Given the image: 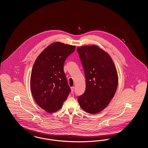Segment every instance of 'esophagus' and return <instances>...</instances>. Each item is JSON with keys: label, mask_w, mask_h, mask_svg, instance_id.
Segmentation results:
<instances>
[{"label": "esophagus", "mask_w": 148, "mask_h": 148, "mask_svg": "<svg viewBox=\"0 0 148 148\" xmlns=\"http://www.w3.org/2000/svg\"><path fill=\"white\" fill-rule=\"evenodd\" d=\"M71 93H73V92H74V90H75V87L74 86H72L71 88Z\"/></svg>", "instance_id": "obj_1"}]
</instances>
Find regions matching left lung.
Here are the masks:
<instances>
[{
	"mask_svg": "<svg viewBox=\"0 0 148 148\" xmlns=\"http://www.w3.org/2000/svg\"><path fill=\"white\" fill-rule=\"evenodd\" d=\"M86 80L85 92L78 97L81 108L96 114L109 104L118 84L117 71L110 56L96 45L77 47Z\"/></svg>",
	"mask_w": 148,
	"mask_h": 148,
	"instance_id": "left-lung-1",
	"label": "left lung"
}]
</instances>
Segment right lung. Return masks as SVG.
<instances>
[{
    "instance_id": "add662e5",
    "label": "right lung",
    "mask_w": 148,
    "mask_h": 148,
    "mask_svg": "<svg viewBox=\"0 0 148 148\" xmlns=\"http://www.w3.org/2000/svg\"><path fill=\"white\" fill-rule=\"evenodd\" d=\"M75 48L62 42L52 43L39 55L33 65L31 90L36 103L47 112L59 110L71 92L64 63Z\"/></svg>"
}]
</instances>
